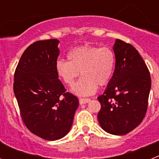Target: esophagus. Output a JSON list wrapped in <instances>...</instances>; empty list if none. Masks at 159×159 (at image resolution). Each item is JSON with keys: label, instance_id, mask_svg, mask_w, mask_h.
I'll return each instance as SVG.
<instances>
[{"label": "esophagus", "instance_id": "obj_1", "mask_svg": "<svg viewBox=\"0 0 159 159\" xmlns=\"http://www.w3.org/2000/svg\"><path fill=\"white\" fill-rule=\"evenodd\" d=\"M80 104H85V103H88V102H89L90 101H91V99H80Z\"/></svg>", "mask_w": 159, "mask_h": 159}]
</instances>
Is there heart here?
I'll return each mask as SVG.
<instances>
[{
    "mask_svg": "<svg viewBox=\"0 0 159 159\" xmlns=\"http://www.w3.org/2000/svg\"><path fill=\"white\" fill-rule=\"evenodd\" d=\"M68 61L58 60L56 71L67 86H73L80 75L82 78L72 92L80 96L93 94L97 85L104 86L110 80L116 64V55L111 48L84 45L73 48L67 54Z\"/></svg>",
    "mask_w": 159,
    "mask_h": 159,
    "instance_id": "heart-1",
    "label": "heart"
}]
</instances>
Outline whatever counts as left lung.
Instances as JSON below:
<instances>
[{"label": "left lung", "instance_id": "8db88e82", "mask_svg": "<svg viewBox=\"0 0 159 159\" xmlns=\"http://www.w3.org/2000/svg\"><path fill=\"white\" fill-rule=\"evenodd\" d=\"M113 50L116 67L107 88L98 97V120L105 131L123 135L145 117L151 79L147 64L131 44L117 39Z\"/></svg>", "mask_w": 159, "mask_h": 159}]
</instances>
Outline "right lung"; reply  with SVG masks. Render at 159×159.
<instances>
[{"instance_id": "right-lung-1", "label": "right lung", "mask_w": 159, "mask_h": 159, "mask_svg": "<svg viewBox=\"0 0 159 159\" xmlns=\"http://www.w3.org/2000/svg\"><path fill=\"white\" fill-rule=\"evenodd\" d=\"M57 39L38 40L22 54L14 73L13 91L22 121L43 139H60L69 132L78 98L66 92L56 71Z\"/></svg>"}]
</instances>
